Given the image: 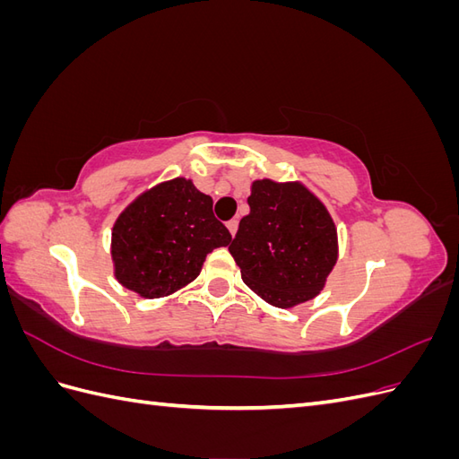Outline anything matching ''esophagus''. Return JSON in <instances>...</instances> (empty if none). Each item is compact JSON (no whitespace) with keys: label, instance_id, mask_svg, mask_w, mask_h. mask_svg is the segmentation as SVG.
Returning <instances> with one entry per match:
<instances>
[{"label":"esophagus","instance_id":"1","mask_svg":"<svg viewBox=\"0 0 459 459\" xmlns=\"http://www.w3.org/2000/svg\"><path fill=\"white\" fill-rule=\"evenodd\" d=\"M226 226H228L230 233H231V235H235V233H238V228H239V221H238V220H230Z\"/></svg>","mask_w":459,"mask_h":459}]
</instances>
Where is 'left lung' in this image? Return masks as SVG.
I'll return each mask as SVG.
<instances>
[{
	"mask_svg": "<svg viewBox=\"0 0 459 459\" xmlns=\"http://www.w3.org/2000/svg\"><path fill=\"white\" fill-rule=\"evenodd\" d=\"M251 212L230 245L243 281L272 307L293 308L324 289L337 262V230L302 184L256 179Z\"/></svg>",
	"mask_w": 459,
	"mask_h": 459,
	"instance_id": "left-lung-1",
	"label": "left lung"
}]
</instances>
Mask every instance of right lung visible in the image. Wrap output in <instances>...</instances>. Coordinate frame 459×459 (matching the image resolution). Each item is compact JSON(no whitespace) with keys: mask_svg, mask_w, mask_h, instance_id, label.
Returning a JSON list of instances; mask_svg holds the SVG:
<instances>
[{"mask_svg":"<svg viewBox=\"0 0 459 459\" xmlns=\"http://www.w3.org/2000/svg\"><path fill=\"white\" fill-rule=\"evenodd\" d=\"M231 241L212 199L176 178L142 193L113 228L117 280L145 299L172 295L199 275L208 253Z\"/></svg>","mask_w":459,"mask_h":459,"instance_id":"right-lung-1","label":"right lung"}]
</instances>
